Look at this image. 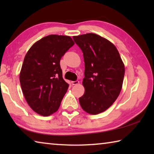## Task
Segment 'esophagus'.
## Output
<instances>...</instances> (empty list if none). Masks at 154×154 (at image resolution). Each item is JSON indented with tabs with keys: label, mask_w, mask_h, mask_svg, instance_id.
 I'll return each mask as SVG.
<instances>
[{
	"label": "esophagus",
	"mask_w": 154,
	"mask_h": 154,
	"mask_svg": "<svg viewBox=\"0 0 154 154\" xmlns=\"http://www.w3.org/2000/svg\"><path fill=\"white\" fill-rule=\"evenodd\" d=\"M71 83H72V85H77V84H79V82L78 80H76V81H73V82H72Z\"/></svg>",
	"instance_id": "34e87169"
}]
</instances>
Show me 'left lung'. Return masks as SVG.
<instances>
[{"label":"left lung","mask_w":154,"mask_h":154,"mask_svg":"<svg viewBox=\"0 0 154 154\" xmlns=\"http://www.w3.org/2000/svg\"><path fill=\"white\" fill-rule=\"evenodd\" d=\"M85 62L83 85L85 93L79 98L82 109L92 115L106 111L121 92L125 68L113 43L94 33L75 36Z\"/></svg>","instance_id":"obj_1"}]
</instances>
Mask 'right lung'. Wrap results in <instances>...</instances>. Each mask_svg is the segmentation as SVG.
<instances>
[{
    "label": "right lung",
    "instance_id": "add662e5",
    "mask_svg": "<svg viewBox=\"0 0 154 154\" xmlns=\"http://www.w3.org/2000/svg\"><path fill=\"white\" fill-rule=\"evenodd\" d=\"M74 44L70 36L51 35L27 52L20 82L26 102L36 113L48 116L58 109L69 86L62 78L60 62Z\"/></svg>",
    "mask_w": 154,
    "mask_h": 154
}]
</instances>
